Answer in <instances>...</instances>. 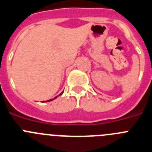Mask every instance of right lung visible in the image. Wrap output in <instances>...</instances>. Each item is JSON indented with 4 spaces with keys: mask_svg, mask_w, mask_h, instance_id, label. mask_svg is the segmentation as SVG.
I'll return each mask as SVG.
<instances>
[{
    "mask_svg": "<svg viewBox=\"0 0 152 152\" xmlns=\"http://www.w3.org/2000/svg\"><path fill=\"white\" fill-rule=\"evenodd\" d=\"M63 93V92H62ZM62 93H61V94H60V95H61V94H62ZM56 97H57V96H56V97H55L54 98V99H56ZM52 100H53V99H51V100H46V101H45V102H49V101H52ZM44 102V101H43Z\"/></svg>",
    "mask_w": 152,
    "mask_h": 152,
    "instance_id": "add662e5",
    "label": "right lung"
}]
</instances>
